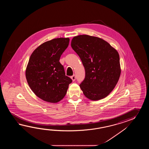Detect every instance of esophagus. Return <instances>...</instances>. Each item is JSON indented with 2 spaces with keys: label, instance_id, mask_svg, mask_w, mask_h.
Listing matches in <instances>:
<instances>
[{
  "label": "esophagus",
  "instance_id": "obj_1",
  "mask_svg": "<svg viewBox=\"0 0 149 149\" xmlns=\"http://www.w3.org/2000/svg\"><path fill=\"white\" fill-rule=\"evenodd\" d=\"M71 79L72 80V81H75V80H76V76L74 74L73 76L71 77Z\"/></svg>",
  "mask_w": 149,
  "mask_h": 149
}]
</instances>
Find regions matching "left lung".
Segmentation results:
<instances>
[{"mask_svg":"<svg viewBox=\"0 0 149 149\" xmlns=\"http://www.w3.org/2000/svg\"><path fill=\"white\" fill-rule=\"evenodd\" d=\"M71 46L85 68V78L79 85L84 95L92 101L106 97L120 76L117 51L101 38L86 35L74 37Z\"/></svg>","mask_w":149,"mask_h":149,"instance_id":"left-lung-1","label":"left lung"}]
</instances>
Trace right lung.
<instances>
[{
  "label": "right lung",
  "mask_w": 149,
  "mask_h": 149,
  "mask_svg": "<svg viewBox=\"0 0 149 149\" xmlns=\"http://www.w3.org/2000/svg\"><path fill=\"white\" fill-rule=\"evenodd\" d=\"M69 41V38H58L45 42L33 52L29 58L26 79L35 95L45 101L53 103L60 101L72 82L59 62Z\"/></svg>",
  "instance_id": "1"
}]
</instances>
